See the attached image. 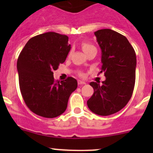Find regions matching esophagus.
<instances>
[{
    "label": "esophagus",
    "instance_id": "esophagus-1",
    "mask_svg": "<svg viewBox=\"0 0 153 153\" xmlns=\"http://www.w3.org/2000/svg\"><path fill=\"white\" fill-rule=\"evenodd\" d=\"M78 84L79 85H83V84H86V82L84 81H81V80H78Z\"/></svg>",
    "mask_w": 153,
    "mask_h": 153
}]
</instances>
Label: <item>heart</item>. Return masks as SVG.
<instances>
[{
    "label": "heart",
    "instance_id": "heart-1",
    "mask_svg": "<svg viewBox=\"0 0 153 153\" xmlns=\"http://www.w3.org/2000/svg\"><path fill=\"white\" fill-rule=\"evenodd\" d=\"M81 47H82V49L83 51H84V52H87L89 50H92V49H96V48L94 45H92V44H90V43H88V42H82V44H81ZM80 75H82V73H79Z\"/></svg>",
    "mask_w": 153,
    "mask_h": 153
}]
</instances>
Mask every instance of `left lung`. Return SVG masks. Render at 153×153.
<instances>
[{
    "mask_svg": "<svg viewBox=\"0 0 153 153\" xmlns=\"http://www.w3.org/2000/svg\"><path fill=\"white\" fill-rule=\"evenodd\" d=\"M95 35L101 49V72L106 80L102 84L91 82L94 93L87 101L89 109L106 116L121 110L127 104L135 82L136 55L126 38L109 29L96 31Z\"/></svg>",
    "mask_w": 153,
    "mask_h": 153,
    "instance_id": "obj_1",
    "label": "left lung"
}]
</instances>
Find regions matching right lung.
Returning a JSON list of instances; mask_svg holds the SVG:
<instances>
[{
  "label": "right lung",
  "mask_w": 153,
  "mask_h": 153,
  "mask_svg": "<svg viewBox=\"0 0 153 153\" xmlns=\"http://www.w3.org/2000/svg\"><path fill=\"white\" fill-rule=\"evenodd\" d=\"M65 35L49 32L30 38L18 57L17 69L23 99L36 115L52 118L65 112L77 89L72 77L55 81L53 71L65 61L71 49Z\"/></svg>",
  "instance_id": "right-lung-1"
}]
</instances>
